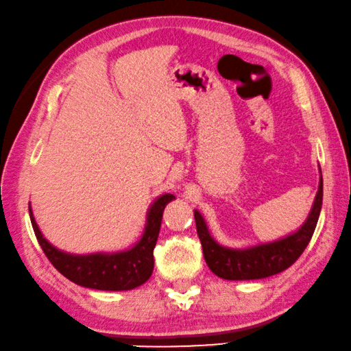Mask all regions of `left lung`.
I'll return each instance as SVG.
<instances>
[{
  "instance_id": "obj_1",
  "label": "left lung",
  "mask_w": 351,
  "mask_h": 351,
  "mask_svg": "<svg viewBox=\"0 0 351 351\" xmlns=\"http://www.w3.org/2000/svg\"><path fill=\"white\" fill-rule=\"evenodd\" d=\"M323 201V179L320 171L319 190H317L314 204L306 221L298 230L282 237V239L258 243L247 247H229L219 245L210 234L206 219L197 210H194L196 229L199 240L202 243L204 258L208 268L217 276L228 281H250V279H263L287 269L298 261L306 246L309 245L314 234L317 221L320 217Z\"/></svg>"
}]
</instances>
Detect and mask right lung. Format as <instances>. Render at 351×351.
Instances as JSON below:
<instances>
[{
	"instance_id": "add662e5",
	"label": "right lung",
	"mask_w": 351,
	"mask_h": 351,
	"mask_svg": "<svg viewBox=\"0 0 351 351\" xmlns=\"http://www.w3.org/2000/svg\"><path fill=\"white\" fill-rule=\"evenodd\" d=\"M176 199L165 193L150 204L145 215L141 239L132 247L117 252H93V254H70L58 250L48 241L37 226L29 206V218L36 239L48 261L62 276L82 287L122 292L143 285L154 271V247L157 245L161 217L168 204Z\"/></svg>"
}]
</instances>
